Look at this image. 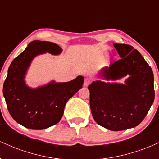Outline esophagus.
<instances>
[{"mask_svg": "<svg viewBox=\"0 0 159 159\" xmlns=\"http://www.w3.org/2000/svg\"><path fill=\"white\" fill-rule=\"evenodd\" d=\"M91 83V79L89 78H86L85 80H84V85L85 86V87H87Z\"/></svg>", "mask_w": 159, "mask_h": 159, "instance_id": "1", "label": "esophagus"}]
</instances>
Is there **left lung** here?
<instances>
[{"label":"left lung","instance_id":"obj_1","mask_svg":"<svg viewBox=\"0 0 159 159\" xmlns=\"http://www.w3.org/2000/svg\"><path fill=\"white\" fill-rule=\"evenodd\" d=\"M121 59L102 69L99 77L88 86L92 115L98 125L122 131L141 123L155 98L154 76L138 51L114 43ZM128 76L124 84L110 82Z\"/></svg>","mask_w":159,"mask_h":159}]
</instances>
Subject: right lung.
<instances>
[{
  "instance_id": "obj_1",
  "label": "right lung",
  "mask_w": 159,
  "mask_h": 159,
  "mask_svg": "<svg viewBox=\"0 0 159 159\" xmlns=\"http://www.w3.org/2000/svg\"><path fill=\"white\" fill-rule=\"evenodd\" d=\"M62 51L55 43L34 40L9 67L3 96L12 117L27 129L41 130L57 123L67 101L82 88L84 78L81 75L68 82L52 81L36 88L27 85L25 76L36 56L45 53L59 55Z\"/></svg>"
}]
</instances>
